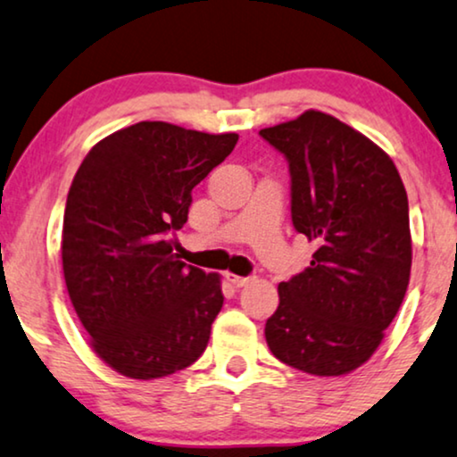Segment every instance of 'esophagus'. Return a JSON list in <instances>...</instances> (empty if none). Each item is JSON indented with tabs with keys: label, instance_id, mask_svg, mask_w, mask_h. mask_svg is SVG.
<instances>
[{
	"label": "esophagus",
	"instance_id": "esophagus-1",
	"mask_svg": "<svg viewBox=\"0 0 457 457\" xmlns=\"http://www.w3.org/2000/svg\"><path fill=\"white\" fill-rule=\"evenodd\" d=\"M228 280L232 282V285H234L236 288H242V287H246L248 282H251V278H245V276H234V274H228Z\"/></svg>",
	"mask_w": 457,
	"mask_h": 457
}]
</instances>
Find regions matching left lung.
I'll list each match as a JSON object with an SVG mask.
<instances>
[{
	"mask_svg": "<svg viewBox=\"0 0 457 457\" xmlns=\"http://www.w3.org/2000/svg\"><path fill=\"white\" fill-rule=\"evenodd\" d=\"M259 135L287 158L293 225L316 246L308 268L278 285L265 342L299 371L345 375L378 350L407 293L405 186L384 149L316 109Z\"/></svg>",
	"mask_w": 457,
	"mask_h": 457,
	"instance_id": "8db88e82",
	"label": "left lung"
}]
</instances>
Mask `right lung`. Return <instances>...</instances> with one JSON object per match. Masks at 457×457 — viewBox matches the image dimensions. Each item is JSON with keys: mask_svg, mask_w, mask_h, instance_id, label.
Listing matches in <instances>:
<instances>
[{"mask_svg": "<svg viewBox=\"0 0 457 457\" xmlns=\"http://www.w3.org/2000/svg\"><path fill=\"white\" fill-rule=\"evenodd\" d=\"M236 143V132L138 122L96 143L75 172L61 240L67 293L92 350L126 378H166L206 350L221 278L179 262L170 234Z\"/></svg>", "mask_w": 457, "mask_h": 457, "instance_id": "add662e5", "label": "right lung"}]
</instances>
